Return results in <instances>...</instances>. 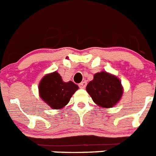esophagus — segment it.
<instances>
[{"label": "esophagus", "mask_w": 156, "mask_h": 156, "mask_svg": "<svg viewBox=\"0 0 156 156\" xmlns=\"http://www.w3.org/2000/svg\"><path fill=\"white\" fill-rule=\"evenodd\" d=\"M78 86H79V88L80 89H85L86 86V82H82L81 83L78 84Z\"/></svg>", "instance_id": "obj_1"}]
</instances>
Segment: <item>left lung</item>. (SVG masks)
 I'll return each mask as SVG.
<instances>
[{
	"label": "left lung",
	"mask_w": 156,
	"mask_h": 156,
	"mask_svg": "<svg viewBox=\"0 0 156 156\" xmlns=\"http://www.w3.org/2000/svg\"><path fill=\"white\" fill-rule=\"evenodd\" d=\"M86 91L98 106L109 108L120 101L124 89L116 75L101 71L94 74V79L86 86Z\"/></svg>",
	"instance_id": "1"
}]
</instances>
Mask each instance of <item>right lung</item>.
I'll list each match as a JSON object with an SVG mask.
<instances>
[{"label":"right lung","mask_w":156,"mask_h":156,"mask_svg":"<svg viewBox=\"0 0 156 156\" xmlns=\"http://www.w3.org/2000/svg\"><path fill=\"white\" fill-rule=\"evenodd\" d=\"M78 86L70 81L65 82L57 71L47 74L39 83L41 99L53 109H61L69 103Z\"/></svg>","instance_id":"obj_1"}]
</instances>
